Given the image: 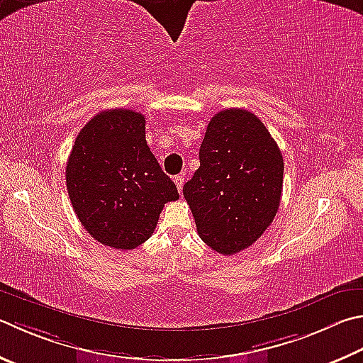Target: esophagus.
Instances as JSON below:
<instances>
[{
    "label": "esophagus",
    "instance_id": "obj_1",
    "mask_svg": "<svg viewBox=\"0 0 363 363\" xmlns=\"http://www.w3.org/2000/svg\"><path fill=\"white\" fill-rule=\"evenodd\" d=\"M174 184H176V187H177V192L181 194V190H182V186H184V176H174Z\"/></svg>",
    "mask_w": 363,
    "mask_h": 363
}]
</instances>
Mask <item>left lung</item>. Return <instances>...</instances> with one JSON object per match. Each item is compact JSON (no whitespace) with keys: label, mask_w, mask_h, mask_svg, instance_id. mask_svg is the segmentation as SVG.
<instances>
[{"label":"left lung","mask_w":363,"mask_h":363,"mask_svg":"<svg viewBox=\"0 0 363 363\" xmlns=\"http://www.w3.org/2000/svg\"><path fill=\"white\" fill-rule=\"evenodd\" d=\"M284 160L260 118L230 108L211 118L200 168L182 192L206 245L222 255L252 246L278 213Z\"/></svg>","instance_id":"8db88e82"}]
</instances>
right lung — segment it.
Returning <instances> with one entry per match:
<instances>
[{
    "mask_svg": "<svg viewBox=\"0 0 363 363\" xmlns=\"http://www.w3.org/2000/svg\"><path fill=\"white\" fill-rule=\"evenodd\" d=\"M72 209L104 246L135 249L150 238L163 204L179 199L146 143L144 116L108 109L79 131L67 164Z\"/></svg>",
    "mask_w": 363,
    "mask_h": 363,
    "instance_id": "right-lung-1",
    "label": "right lung"
}]
</instances>
